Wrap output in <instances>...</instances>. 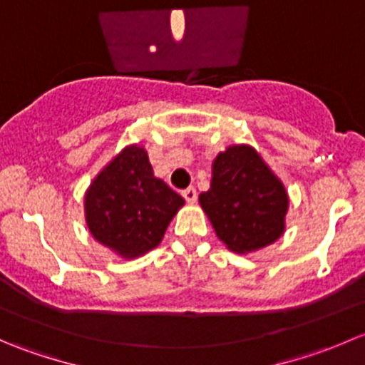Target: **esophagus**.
<instances>
[{"label":"esophagus","mask_w":365,"mask_h":365,"mask_svg":"<svg viewBox=\"0 0 365 365\" xmlns=\"http://www.w3.org/2000/svg\"><path fill=\"white\" fill-rule=\"evenodd\" d=\"M182 196H183V200L187 201V203H196V200H197V192H196V189H194V187H189V189H185V190H182Z\"/></svg>","instance_id":"1"}]
</instances>
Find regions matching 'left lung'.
Returning a JSON list of instances; mask_svg holds the SVG:
<instances>
[{
  "label": "left lung",
  "instance_id": "left-lung-1",
  "mask_svg": "<svg viewBox=\"0 0 365 365\" xmlns=\"http://www.w3.org/2000/svg\"><path fill=\"white\" fill-rule=\"evenodd\" d=\"M219 240L247 254L274 244L286 230L289 197L281 180L249 145H231L215 157L212 182L200 194Z\"/></svg>",
  "mask_w": 365,
  "mask_h": 365
}]
</instances>
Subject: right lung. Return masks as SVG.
I'll use <instances>...</instances> for the list:
<instances>
[{"instance_id": "right-lung-1", "label": "right lung", "mask_w": 365, "mask_h": 365, "mask_svg": "<svg viewBox=\"0 0 365 365\" xmlns=\"http://www.w3.org/2000/svg\"><path fill=\"white\" fill-rule=\"evenodd\" d=\"M183 205V197L153 175L148 153L139 145L125 146L84 194L91 237L125 259L155 249Z\"/></svg>"}]
</instances>
